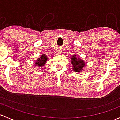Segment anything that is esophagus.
<instances>
[{"label":"esophagus","mask_w":120,"mask_h":120,"mask_svg":"<svg viewBox=\"0 0 120 120\" xmlns=\"http://www.w3.org/2000/svg\"><path fill=\"white\" fill-rule=\"evenodd\" d=\"M61 51H60V50H57V54H61Z\"/></svg>","instance_id":"esophagus-1"}]
</instances>
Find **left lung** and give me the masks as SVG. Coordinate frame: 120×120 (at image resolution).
<instances>
[{
  "instance_id": "8db88e82",
  "label": "left lung",
  "mask_w": 120,
  "mask_h": 120,
  "mask_svg": "<svg viewBox=\"0 0 120 120\" xmlns=\"http://www.w3.org/2000/svg\"><path fill=\"white\" fill-rule=\"evenodd\" d=\"M71 62L72 65V69L75 72H81L83 71L85 67V62L79 57H77L76 54H74L71 57Z\"/></svg>"
}]
</instances>
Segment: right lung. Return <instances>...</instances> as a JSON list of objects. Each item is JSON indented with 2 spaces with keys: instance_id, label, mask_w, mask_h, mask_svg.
Wrapping results in <instances>:
<instances>
[{
  "instance_id": "add662e5",
  "label": "right lung",
  "mask_w": 120,
  "mask_h": 120,
  "mask_svg": "<svg viewBox=\"0 0 120 120\" xmlns=\"http://www.w3.org/2000/svg\"><path fill=\"white\" fill-rule=\"evenodd\" d=\"M47 60H48L47 55H45V54H42L40 57L37 59V60H35L34 63L38 67H42V66L45 64Z\"/></svg>"
}]
</instances>
